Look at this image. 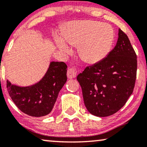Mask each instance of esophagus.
I'll use <instances>...</instances> for the list:
<instances>
[{
    "label": "esophagus",
    "mask_w": 147,
    "mask_h": 147,
    "mask_svg": "<svg viewBox=\"0 0 147 147\" xmlns=\"http://www.w3.org/2000/svg\"><path fill=\"white\" fill-rule=\"evenodd\" d=\"M76 75H77V71H76V69L73 67H69L67 69V76L69 79H73L75 78Z\"/></svg>",
    "instance_id": "obj_1"
}]
</instances>
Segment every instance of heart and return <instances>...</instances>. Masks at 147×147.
<instances>
[{
  "instance_id": "heart-1",
  "label": "heart",
  "mask_w": 147,
  "mask_h": 147,
  "mask_svg": "<svg viewBox=\"0 0 147 147\" xmlns=\"http://www.w3.org/2000/svg\"><path fill=\"white\" fill-rule=\"evenodd\" d=\"M115 34L109 24L96 21H75L69 23L62 34L55 35L54 41L63 54L71 51L69 45L77 47L78 52L88 63H98L107 57L113 46Z\"/></svg>"
}]
</instances>
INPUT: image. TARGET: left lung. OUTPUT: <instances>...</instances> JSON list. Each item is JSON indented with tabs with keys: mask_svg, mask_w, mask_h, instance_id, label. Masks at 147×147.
Here are the masks:
<instances>
[{
	"mask_svg": "<svg viewBox=\"0 0 147 147\" xmlns=\"http://www.w3.org/2000/svg\"><path fill=\"white\" fill-rule=\"evenodd\" d=\"M136 69L135 51L128 36L118 29L117 43L107 57L77 77L88 112L106 117L123 107L133 92Z\"/></svg>",
	"mask_w": 147,
	"mask_h": 147,
	"instance_id": "left-lung-1",
	"label": "left lung"
}]
</instances>
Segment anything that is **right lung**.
Segmentation results:
<instances>
[{"label": "right lung", "instance_id": "add662e5", "mask_svg": "<svg viewBox=\"0 0 147 147\" xmlns=\"http://www.w3.org/2000/svg\"><path fill=\"white\" fill-rule=\"evenodd\" d=\"M66 81V64L51 61L45 75L37 83L19 86L7 80V88L11 99L21 111L33 117H41L51 112Z\"/></svg>", "mask_w": 147, "mask_h": 147}]
</instances>
